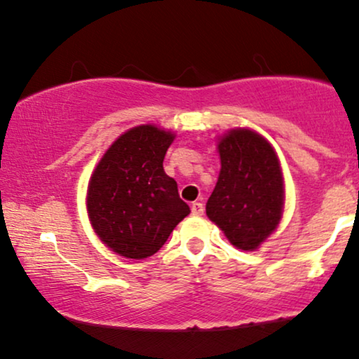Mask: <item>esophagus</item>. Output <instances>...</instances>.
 <instances>
[{"label":"esophagus","instance_id":"34e87169","mask_svg":"<svg viewBox=\"0 0 359 359\" xmlns=\"http://www.w3.org/2000/svg\"><path fill=\"white\" fill-rule=\"evenodd\" d=\"M191 211L194 216H203L204 214V204L203 203H192Z\"/></svg>","mask_w":359,"mask_h":359}]
</instances>
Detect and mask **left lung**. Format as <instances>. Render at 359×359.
<instances>
[{
	"mask_svg": "<svg viewBox=\"0 0 359 359\" xmlns=\"http://www.w3.org/2000/svg\"><path fill=\"white\" fill-rule=\"evenodd\" d=\"M221 172L205 212L236 248L251 251L277 228L283 179L277 155L255 131L233 130L219 142Z\"/></svg>",
	"mask_w": 359,
	"mask_h": 359,
	"instance_id": "1",
	"label": "left lung"
}]
</instances>
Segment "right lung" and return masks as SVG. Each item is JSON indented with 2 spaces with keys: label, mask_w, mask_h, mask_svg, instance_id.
<instances>
[{
  "label": "right lung",
  "mask_w": 359,
  "mask_h": 359,
  "mask_svg": "<svg viewBox=\"0 0 359 359\" xmlns=\"http://www.w3.org/2000/svg\"><path fill=\"white\" fill-rule=\"evenodd\" d=\"M174 135L151 125L126 131L90 177L88 211L101 241L118 255L143 259L165 245L191 212L163 170Z\"/></svg>",
  "instance_id": "add662e5"
}]
</instances>
